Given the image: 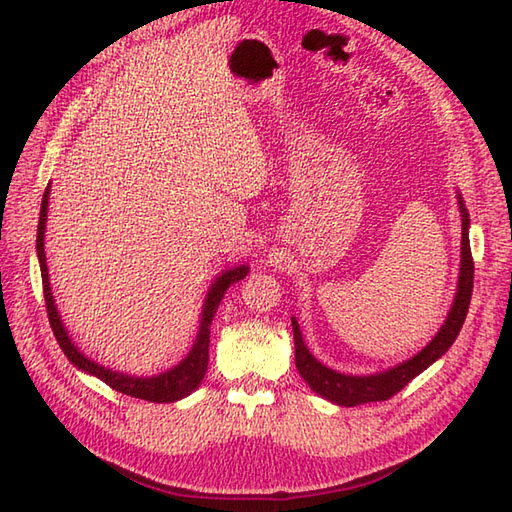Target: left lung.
Masks as SVG:
<instances>
[{"instance_id": "8db88e82", "label": "left lung", "mask_w": 512, "mask_h": 512, "mask_svg": "<svg viewBox=\"0 0 512 512\" xmlns=\"http://www.w3.org/2000/svg\"><path fill=\"white\" fill-rule=\"evenodd\" d=\"M460 215H462V253H460V277H458V292H455L453 306L444 319L442 328L433 336L431 343H427L422 350L402 361L394 367L383 369V372L356 376V374H341L336 369L325 367L319 358H314L312 352L303 341L297 319L292 317V334H295V365L299 369L301 378L306 380L314 394L321 398L334 402L341 407H356L363 402H376L387 400L398 391L411 383L413 378L422 374L424 369L438 361L442 354H447L453 341L458 339V334L464 325L466 312H469L471 292H473V257H471V244H469V211H466L462 195L458 193Z\"/></svg>"}]
</instances>
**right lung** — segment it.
Wrapping results in <instances>:
<instances>
[{
	"label": "right lung",
	"mask_w": 512,
	"mask_h": 512,
	"mask_svg": "<svg viewBox=\"0 0 512 512\" xmlns=\"http://www.w3.org/2000/svg\"><path fill=\"white\" fill-rule=\"evenodd\" d=\"M48 200H50V184L46 187V191H43L41 211H39L37 257H39L43 297H46V310H48L50 328H52L54 336H57V343L63 350V354L68 356V361L76 369H81V372L101 378L105 385H110L112 389L121 391V394H127V396L143 398V400H149V402H176L184 396H189L191 391L200 387L202 378L206 374V367H209L211 321L215 317L217 308H220V301L224 299V292L248 275V266L242 264V266L222 270V273L213 279V284H211L209 292H206V297H204L198 334H195V341L191 345L189 354L184 356L178 365H173L171 369H167V372L156 374V376H132V374L116 372V369L99 365L96 361H92L90 356H85L79 350V347L74 345V341L70 339V334H68V330H65V325L61 321V314L57 310V303H54L52 288H50V277H48V266H46V250H43V237H46V222H48Z\"/></svg>",
	"instance_id": "obj_1"
}]
</instances>
